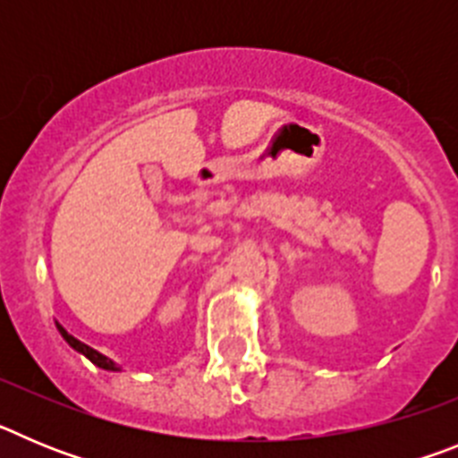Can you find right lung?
<instances>
[{"mask_svg":"<svg viewBox=\"0 0 458 458\" xmlns=\"http://www.w3.org/2000/svg\"><path fill=\"white\" fill-rule=\"evenodd\" d=\"M56 327H59V333H62V337H64V339H66V342H68V344H71L72 349L78 351V353L87 355V358H89V360H91L93 365H96V367H100V369H109V371H119V367H116V365H114V362H112V360H109V358H105V355H103V353H98V351H96V349H91V346H87V344H82V342H80V339H75V337H72V335H68V333H66V330H64V327H62V326H59V323H56Z\"/></svg>","mask_w":458,"mask_h":458,"instance_id":"add662e5","label":"right lung"}]
</instances>
